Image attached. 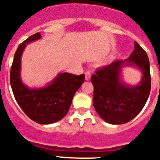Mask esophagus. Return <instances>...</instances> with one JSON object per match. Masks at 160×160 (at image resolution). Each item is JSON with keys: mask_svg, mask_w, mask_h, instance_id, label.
<instances>
[{"mask_svg": "<svg viewBox=\"0 0 160 160\" xmlns=\"http://www.w3.org/2000/svg\"><path fill=\"white\" fill-rule=\"evenodd\" d=\"M85 74H86V80L89 81L90 79V77H91V73H90V71H87L85 73Z\"/></svg>", "mask_w": 160, "mask_h": 160, "instance_id": "1", "label": "esophagus"}]
</instances>
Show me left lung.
Masks as SVG:
<instances>
[{
	"label": "left lung",
	"instance_id": "1",
	"mask_svg": "<svg viewBox=\"0 0 160 160\" xmlns=\"http://www.w3.org/2000/svg\"><path fill=\"white\" fill-rule=\"evenodd\" d=\"M123 66L138 68L142 73L141 82L131 86L121 79ZM94 86L93 104L104 121L123 124L135 118L146 104L151 91V73L148 54L136 42L135 49L125 60H116L98 68L91 76Z\"/></svg>",
	"mask_w": 160,
	"mask_h": 160
}]
</instances>
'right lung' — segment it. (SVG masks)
I'll return each mask as SVG.
<instances>
[{
    "label": "right lung",
    "instance_id": "right-lung-1",
    "mask_svg": "<svg viewBox=\"0 0 160 160\" xmlns=\"http://www.w3.org/2000/svg\"><path fill=\"white\" fill-rule=\"evenodd\" d=\"M42 38L40 32L20 44L14 54L10 70V84L17 102L32 121L50 124L67 114L73 95L85 81V75L59 73L52 82L42 88H29L21 78V58L26 45Z\"/></svg>",
    "mask_w": 160,
    "mask_h": 160
}]
</instances>
